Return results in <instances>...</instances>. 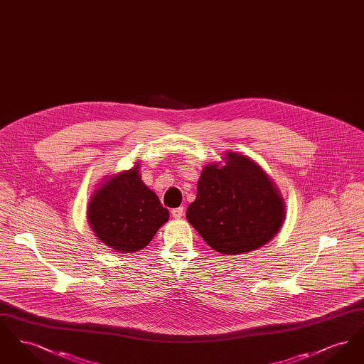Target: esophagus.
Instances as JSON below:
<instances>
[{"label": "esophagus", "instance_id": "esophagus-1", "mask_svg": "<svg viewBox=\"0 0 364 364\" xmlns=\"http://www.w3.org/2000/svg\"><path fill=\"white\" fill-rule=\"evenodd\" d=\"M173 218H181L184 215V208H176L171 211Z\"/></svg>", "mask_w": 364, "mask_h": 364}]
</instances>
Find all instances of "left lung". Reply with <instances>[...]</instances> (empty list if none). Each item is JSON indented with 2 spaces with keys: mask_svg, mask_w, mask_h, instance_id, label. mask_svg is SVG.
<instances>
[{
  "mask_svg": "<svg viewBox=\"0 0 364 364\" xmlns=\"http://www.w3.org/2000/svg\"><path fill=\"white\" fill-rule=\"evenodd\" d=\"M226 165H208L187 220L213 250L237 255L270 242L282 225L284 203L258 164L237 153Z\"/></svg>",
  "mask_w": 364,
  "mask_h": 364,
  "instance_id": "8db88e82",
  "label": "left lung"
}]
</instances>
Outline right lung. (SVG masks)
Here are the masks:
<instances>
[{"label":"right lung","instance_id":"add662e5","mask_svg":"<svg viewBox=\"0 0 364 364\" xmlns=\"http://www.w3.org/2000/svg\"><path fill=\"white\" fill-rule=\"evenodd\" d=\"M138 168L107 180L88 205V223L97 237L117 252L144 248L169 220L168 210L140 180Z\"/></svg>","mask_w":364,"mask_h":364}]
</instances>
